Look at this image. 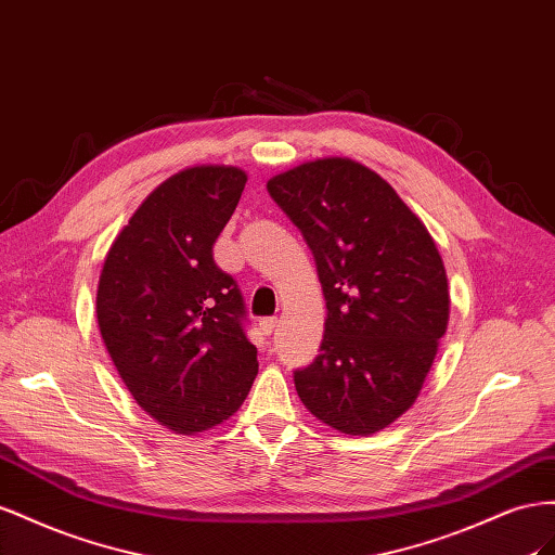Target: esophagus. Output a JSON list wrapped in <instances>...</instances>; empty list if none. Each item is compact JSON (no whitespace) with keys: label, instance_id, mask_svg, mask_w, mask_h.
<instances>
[{"label":"esophagus","instance_id":"obj_1","mask_svg":"<svg viewBox=\"0 0 555 555\" xmlns=\"http://www.w3.org/2000/svg\"><path fill=\"white\" fill-rule=\"evenodd\" d=\"M276 323H279L276 315H267V319H262V321H260V325H262V330H264V335H272L274 327H276Z\"/></svg>","mask_w":555,"mask_h":555}]
</instances>
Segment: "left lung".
Returning <instances> with one entry per match:
<instances>
[{
    "label": "left lung",
    "instance_id": "1",
    "mask_svg": "<svg viewBox=\"0 0 555 555\" xmlns=\"http://www.w3.org/2000/svg\"><path fill=\"white\" fill-rule=\"evenodd\" d=\"M313 253L327 319L319 356L295 370L299 400L346 435H374L414 404L449 323L444 262L395 190L344 157L269 179Z\"/></svg>",
    "mask_w": 555,
    "mask_h": 555
}]
</instances>
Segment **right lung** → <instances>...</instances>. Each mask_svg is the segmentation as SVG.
I'll use <instances>...</instances> for the list:
<instances>
[{
	"label": "right lung",
	"instance_id": "obj_1",
	"mask_svg": "<svg viewBox=\"0 0 555 555\" xmlns=\"http://www.w3.org/2000/svg\"><path fill=\"white\" fill-rule=\"evenodd\" d=\"M244 185L234 167L173 173L116 236L100 276L111 360L137 404L181 435L228 421L258 374L244 295L214 260Z\"/></svg>",
	"mask_w": 555,
	"mask_h": 555
}]
</instances>
